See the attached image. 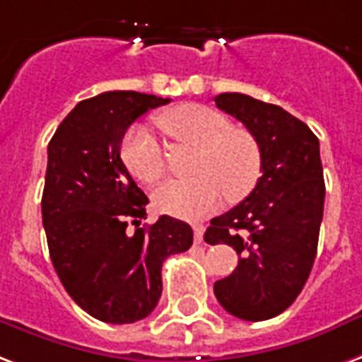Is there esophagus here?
I'll return each instance as SVG.
<instances>
[{"label": "esophagus", "mask_w": 362, "mask_h": 362, "mask_svg": "<svg viewBox=\"0 0 362 362\" xmlns=\"http://www.w3.org/2000/svg\"><path fill=\"white\" fill-rule=\"evenodd\" d=\"M203 234H205V226H203V224H194V238H195V242L202 243L203 242Z\"/></svg>", "instance_id": "obj_1"}]
</instances>
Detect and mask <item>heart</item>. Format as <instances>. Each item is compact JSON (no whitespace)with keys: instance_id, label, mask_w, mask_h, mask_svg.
Here are the masks:
<instances>
[{"instance_id":"1","label":"heart","mask_w":362,"mask_h":362,"mask_svg":"<svg viewBox=\"0 0 362 362\" xmlns=\"http://www.w3.org/2000/svg\"><path fill=\"white\" fill-rule=\"evenodd\" d=\"M163 132L180 144L195 147L189 180H168L153 192L160 213L199 218L224 202L242 199L255 188L263 153L255 136L232 127L226 115L199 103H182L157 117ZM120 159L136 180L155 184L165 174V159L157 141L144 127H132L120 144Z\"/></svg>"}]
</instances>
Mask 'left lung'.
<instances>
[{
  "mask_svg": "<svg viewBox=\"0 0 362 362\" xmlns=\"http://www.w3.org/2000/svg\"><path fill=\"white\" fill-rule=\"evenodd\" d=\"M215 103L243 122L263 153L253 192L205 232V242L240 255L215 296L234 317L269 320L296 301L317 257L326 194L318 138L282 107L245 93H221Z\"/></svg>",
  "mask_w": 362,
  "mask_h": 362,
  "instance_id": "8db88e82",
  "label": "left lung"
}]
</instances>
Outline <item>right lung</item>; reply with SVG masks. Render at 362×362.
I'll list each match as a JSON object with an SVG mask.
<instances>
[{"label": "right lung", "mask_w": 362, "mask_h": 362, "mask_svg": "<svg viewBox=\"0 0 362 362\" xmlns=\"http://www.w3.org/2000/svg\"><path fill=\"white\" fill-rule=\"evenodd\" d=\"M168 101L99 93L66 115L47 146L42 221L49 257L66 293L101 322L146 318L159 303L163 261L194 243L189 224L173 216L140 226L149 199L120 159L128 127Z\"/></svg>", "instance_id": "right-lung-1"}]
</instances>
